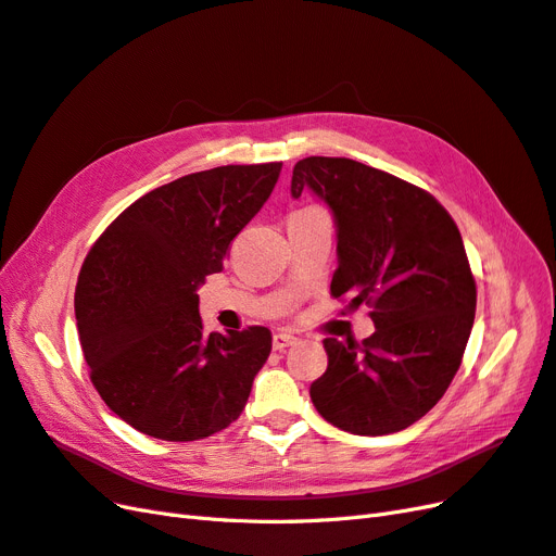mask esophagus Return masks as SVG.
<instances>
[{
  "instance_id": "obj_1",
  "label": "esophagus",
  "mask_w": 556,
  "mask_h": 556,
  "mask_svg": "<svg viewBox=\"0 0 556 556\" xmlns=\"http://www.w3.org/2000/svg\"><path fill=\"white\" fill-rule=\"evenodd\" d=\"M294 343H296V336H292V333H285V331L274 333V350H285Z\"/></svg>"
}]
</instances>
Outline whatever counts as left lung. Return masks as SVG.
Listing matches in <instances>:
<instances>
[{
	"mask_svg": "<svg viewBox=\"0 0 556 556\" xmlns=\"http://www.w3.org/2000/svg\"><path fill=\"white\" fill-rule=\"evenodd\" d=\"M304 190L333 213L331 294L371 308L376 325L362 343L325 339L313 406L357 435L406 429L441 401L473 329L478 292L462 233L427 190L348 157L299 160L292 197Z\"/></svg>",
	"mask_w": 556,
	"mask_h": 556,
	"instance_id": "8db88e82",
	"label": "left lung"
}]
</instances>
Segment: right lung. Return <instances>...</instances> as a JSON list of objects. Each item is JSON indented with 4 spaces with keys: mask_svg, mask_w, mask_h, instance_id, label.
Listing matches in <instances>:
<instances>
[{
    "mask_svg": "<svg viewBox=\"0 0 556 556\" xmlns=\"http://www.w3.org/2000/svg\"><path fill=\"white\" fill-rule=\"evenodd\" d=\"M282 162L227 164L143 194L94 241L74 308L106 406L160 441H199L245 408L271 331L204 333L197 290L271 197Z\"/></svg>",
    "mask_w": 556,
    "mask_h": 556,
    "instance_id": "right-lung-1",
    "label": "right lung"
}]
</instances>
